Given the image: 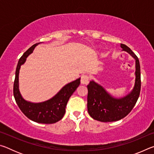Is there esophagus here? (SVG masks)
I'll use <instances>...</instances> for the list:
<instances>
[{
  "label": "esophagus",
  "mask_w": 154,
  "mask_h": 154,
  "mask_svg": "<svg viewBox=\"0 0 154 154\" xmlns=\"http://www.w3.org/2000/svg\"><path fill=\"white\" fill-rule=\"evenodd\" d=\"M90 77L88 75H83L81 77V83L82 84H88L90 80Z\"/></svg>",
  "instance_id": "34e87169"
}]
</instances>
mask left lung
<instances>
[{
  "label": "left lung",
  "mask_w": 154,
  "mask_h": 154,
  "mask_svg": "<svg viewBox=\"0 0 154 154\" xmlns=\"http://www.w3.org/2000/svg\"><path fill=\"white\" fill-rule=\"evenodd\" d=\"M121 47L136 60L134 89L125 97L117 99L109 95L101 85L91 81L88 85V111L90 116L97 121L111 122L125 118L134 108L139 97L141 82L139 58L126 45L121 44Z\"/></svg>",
  "instance_id": "1"
}]
</instances>
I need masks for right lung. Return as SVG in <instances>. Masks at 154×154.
I'll list each match as a JSON object with an SVG mask.
<instances>
[{
    "mask_svg": "<svg viewBox=\"0 0 154 154\" xmlns=\"http://www.w3.org/2000/svg\"><path fill=\"white\" fill-rule=\"evenodd\" d=\"M40 43H36L28 49L20 58L15 71L14 84V96L20 110L28 119L37 123L54 124L63 118L66 104L69 98L80 84V78L68 83L62 88L57 94L45 102L32 103L23 99L18 88V75L21 65L24 63L26 58L32 53L35 47Z\"/></svg>",
    "mask_w": 154,
    "mask_h": 154,
    "instance_id": "add662e5",
    "label": "right lung"
}]
</instances>
